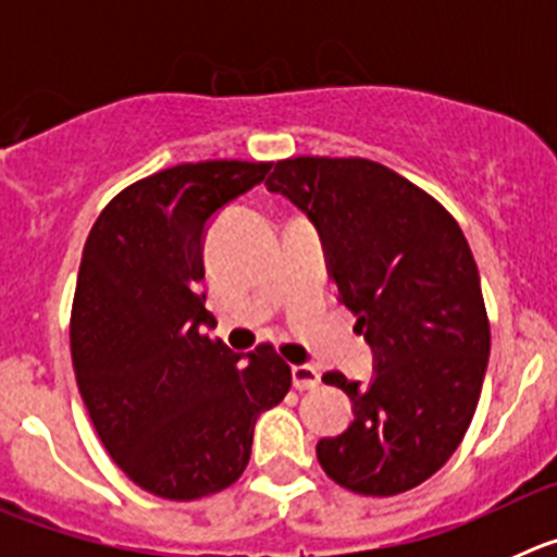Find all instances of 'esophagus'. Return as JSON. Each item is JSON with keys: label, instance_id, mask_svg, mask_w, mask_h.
<instances>
[{"label": "esophagus", "instance_id": "1", "mask_svg": "<svg viewBox=\"0 0 557 557\" xmlns=\"http://www.w3.org/2000/svg\"><path fill=\"white\" fill-rule=\"evenodd\" d=\"M293 385L295 391H312V387L321 385V373L312 366H293Z\"/></svg>", "mask_w": 557, "mask_h": 557}]
</instances>
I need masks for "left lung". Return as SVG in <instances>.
Returning a JSON list of instances; mask_svg holds the SVG:
<instances>
[{
	"label": "left lung",
	"instance_id": "8db88e82",
	"mask_svg": "<svg viewBox=\"0 0 557 557\" xmlns=\"http://www.w3.org/2000/svg\"><path fill=\"white\" fill-rule=\"evenodd\" d=\"M268 189L314 225L337 301L373 351L368 385L323 376L348 393L354 421L318 441V460L354 494H405L455 455L488 368L491 326L469 243L444 206L376 161H278Z\"/></svg>",
	"mask_w": 557,
	"mask_h": 557
}]
</instances>
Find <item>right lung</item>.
<instances>
[{
    "label": "right lung",
    "mask_w": 557,
    "mask_h": 557,
    "mask_svg": "<svg viewBox=\"0 0 557 557\" xmlns=\"http://www.w3.org/2000/svg\"><path fill=\"white\" fill-rule=\"evenodd\" d=\"M270 164H178L122 189L83 248L72 362L113 462L175 502L218 494L250 460L256 418L293 385L270 346L239 354L211 339L203 236Z\"/></svg>",
    "instance_id": "right-lung-1"
}]
</instances>
